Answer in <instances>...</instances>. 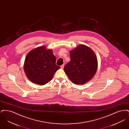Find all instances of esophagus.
<instances>
[{"instance_id": "1", "label": "esophagus", "mask_w": 129, "mask_h": 129, "mask_svg": "<svg viewBox=\"0 0 129 129\" xmlns=\"http://www.w3.org/2000/svg\"><path fill=\"white\" fill-rule=\"evenodd\" d=\"M64 64H63V65H62L60 67H61V69H63V68H64Z\"/></svg>"}]
</instances>
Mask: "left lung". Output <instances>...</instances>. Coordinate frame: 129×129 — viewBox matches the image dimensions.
Here are the masks:
<instances>
[{"label":"left lung","instance_id":"obj_1","mask_svg":"<svg viewBox=\"0 0 129 129\" xmlns=\"http://www.w3.org/2000/svg\"><path fill=\"white\" fill-rule=\"evenodd\" d=\"M70 54L71 60L65 65L64 72L74 84H84L92 79L97 71L96 55L91 49L82 44Z\"/></svg>","mask_w":129,"mask_h":129}]
</instances>
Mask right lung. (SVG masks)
<instances>
[{
    "instance_id": "add662e5",
    "label": "right lung",
    "mask_w": 129,
    "mask_h": 129,
    "mask_svg": "<svg viewBox=\"0 0 129 129\" xmlns=\"http://www.w3.org/2000/svg\"><path fill=\"white\" fill-rule=\"evenodd\" d=\"M52 50L41 46L30 51L26 56L24 70L27 78L36 84L43 85L52 79L60 67L55 64Z\"/></svg>"
}]
</instances>
